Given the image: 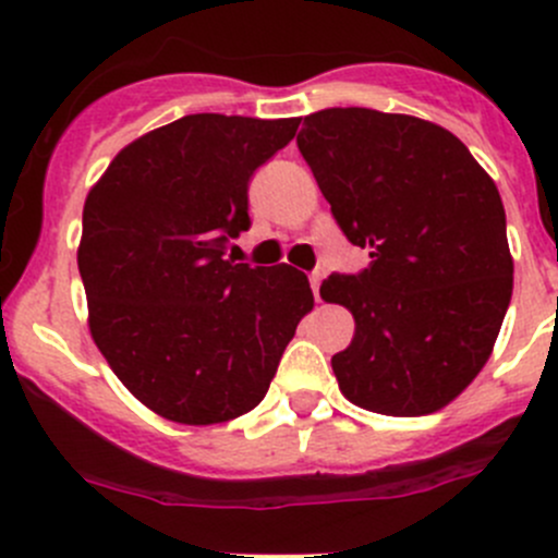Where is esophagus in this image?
Returning a JSON list of instances; mask_svg holds the SVG:
<instances>
[{
	"label": "esophagus",
	"instance_id": "34e87169",
	"mask_svg": "<svg viewBox=\"0 0 558 558\" xmlns=\"http://www.w3.org/2000/svg\"><path fill=\"white\" fill-rule=\"evenodd\" d=\"M326 278V272L324 269H315V272L311 275V286H313V294H315V300H320L318 296V289H320V280Z\"/></svg>",
	"mask_w": 558,
	"mask_h": 558
}]
</instances>
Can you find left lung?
Returning <instances> with one entry per match:
<instances>
[{
  "label": "left lung",
  "instance_id": "obj_1",
  "mask_svg": "<svg viewBox=\"0 0 558 558\" xmlns=\"http://www.w3.org/2000/svg\"><path fill=\"white\" fill-rule=\"evenodd\" d=\"M296 145L345 238L373 258L320 283V300L356 320L331 356L340 391L384 415L446 408L492 356L513 294L497 185L456 134L402 112L318 110Z\"/></svg>",
  "mask_w": 558,
  "mask_h": 558
}]
</instances>
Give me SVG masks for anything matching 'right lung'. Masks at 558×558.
<instances>
[{"label":"right lung","mask_w":558,"mask_h":558,"mask_svg":"<svg viewBox=\"0 0 558 558\" xmlns=\"http://www.w3.org/2000/svg\"><path fill=\"white\" fill-rule=\"evenodd\" d=\"M300 118L196 112L129 143L83 205L77 269L88 329L123 386L185 426L256 408L313 311L291 264L223 258L251 227L247 180Z\"/></svg>","instance_id":"1"}]
</instances>
